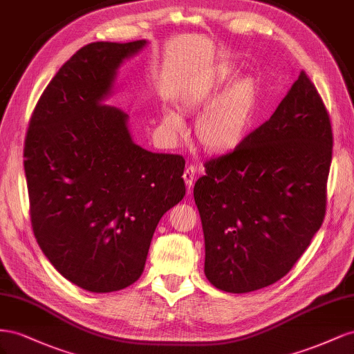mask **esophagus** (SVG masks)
Here are the masks:
<instances>
[{"label":"esophagus","mask_w":354,"mask_h":354,"mask_svg":"<svg viewBox=\"0 0 354 354\" xmlns=\"http://www.w3.org/2000/svg\"><path fill=\"white\" fill-rule=\"evenodd\" d=\"M184 180H185V185L188 188V193H191V188L194 185V179H196V169L194 166H188L184 170V175H183Z\"/></svg>","instance_id":"obj_1"}]
</instances>
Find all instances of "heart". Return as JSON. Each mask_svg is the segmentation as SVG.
I'll use <instances>...</instances> for the list:
<instances>
[{"label":"heart","instance_id":"heart-1","mask_svg":"<svg viewBox=\"0 0 354 354\" xmlns=\"http://www.w3.org/2000/svg\"><path fill=\"white\" fill-rule=\"evenodd\" d=\"M236 69L221 65L197 78L180 95V109L187 114L201 113L194 123L197 145L212 156H225L236 151L248 136L259 102L258 78L245 74L236 78ZM161 130L167 139L176 140L185 133L183 117L171 109L161 115Z\"/></svg>","mask_w":354,"mask_h":354}]
</instances>
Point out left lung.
<instances>
[{"mask_svg":"<svg viewBox=\"0 0 354 354\" xmlns=\"http://www.w3.org/2000/svg\"><path fill=\"white\" fill-rule=\"evenodd\" d=\"M330 160L329 115L301 71L270 120L194 185L212 285L246 294L294 267L325 218Z\"/></svg>","mask_w":354,"mask_h":354,"instance_id":"8db88e82","label":"left lung"}]
</instances>
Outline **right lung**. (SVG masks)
Listing matches in <instances>:
<instances>
[{
	"label": "right lung",
	"instance_id": "right-lung-1",
	"mask_svg": "<svg viewBox=\"0 0 354 354\" xmlns=\"http://www.w3.org/2000/svg\"><path fill=\"white\" fill-rule=\"evenodd\" d=\"M147 39L82 47L39 97L25 140L34 234L71 283L106 294L140 277L158 221L185 196V160L133 142L105 100Z\"/></svg>",
	"mask_w": 354,
	"mask_h": 354
}]
</instances>
